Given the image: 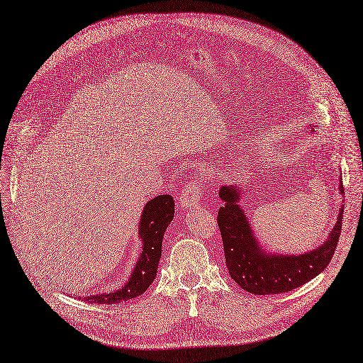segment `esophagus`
<instances>
[{"label":"esophagus","instance_id":"34e87169","mask_svg":"<svg viewBox=\"0 0 363 363\" xmlns=\"http://www.w3.org/2000/svg\"><path fill=\"white\" fill-rule=\"evenodd\" d=\"M200 202V185L197 182L186 184L179 194V206L184 211L193 209Z\"/></svg>","mask_w":363,"mask_h":363}]
</instances>
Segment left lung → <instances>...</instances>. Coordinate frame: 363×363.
I'll list each match as a JSON object with an SVG mask.
<instances>
[{
	"label": "left lung",
	"mask_w": 363,
	"mask_h": 363,
	"mask_svg": "<svg viewBox=\"0 0 363 363\" xmlns=\"http://www.w3.org/2000/svg\"><path fill=\"white\" fill-rule=\"evenodd\" d=\"M310 131L314 133V125ZM338 191L344 193L342 181H340ZM218 194L224 202L217 221L223 238L225 264L238 286L259 296L287 293L326 269L341 235L342 205L338 209L337 223L321 245L302 254H278L263 250L252 232L248 216L239 203L244 194L242 186L223 185Z\"/></svg>",
	"instance_id": "obj_1"
}]
</instances>
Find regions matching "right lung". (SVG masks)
Returning a JSON list of instances; mask_svg holds the SVG:
<instances>
[{"mask_svg":"<svg viewBox=\"0 0 363 363\" xmlns=\"http://www.w3.org/2000/svg\"><path fill=\"white\" fill-rule=\"evenodd\" d=\"M174 217V202L169 194H160L146 202L140 221L139 239L142 240V252L127 283L112 293H97L77 298L91 303H119L140 296L146 291L157 275L158 262L161 259V244L164 232Z\"/></svg>","mask_w":363,"mask_h":363,"instance_id":"obj_1","label":"right lung"}]
</instances>
